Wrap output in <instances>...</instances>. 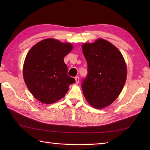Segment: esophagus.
<instances>
[{"mask_svg": "<svg viewBox=\"0 0 150 150\" xmlns=\"http://www.w3.org/2000/svg\"><path fill=\"white\" fill-rule=\"evenodd\" d=\"M75 83L76 84H79V77H75Z\"/></svg>", "mask_w": 150, "mask_h": 150, "instance_id": "34e87169", "label": "esophagus"}]
</instances>
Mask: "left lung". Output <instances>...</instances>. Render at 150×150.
Masks as SVG:
<instances>
[{
	"label": "left lung",
	"mask_w": 150,
	"mask_h": 150,
	"mask_svg": "<svg viewBox=\"0 0 150 150\" xmlns=\"http://www.w3.org/2000/svg\"><path fill=\"white\" fill-rule=\"evenodd\" d=\"M88 75L81 84L88 103L97 109L109 106L125 84L127 70L119 50L108 41L98 39L82 45Z\"/></svg>",
	"instance_id": "left-lung-1"
}]
</instances>
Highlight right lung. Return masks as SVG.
I'll list each match as a JSON object with an SVG mask.
<instances>
[{"label": "right lung", "mask_w": 150, "mask_h": 150, "mask_svg": "<svg viewBox=\"0 0 150 150\" xmlns=\"http://www.w3.org/2000/svg\"><path fill=\"white\" fill-rule=\"evenodd\" d=\"M73 48L70 43L44 39L31 47L25 59L23 77L38 100L52 104L62 98L75 80L68 75L64 57Z\"/></svg>", "instance_id": "1"}]
</instances>
